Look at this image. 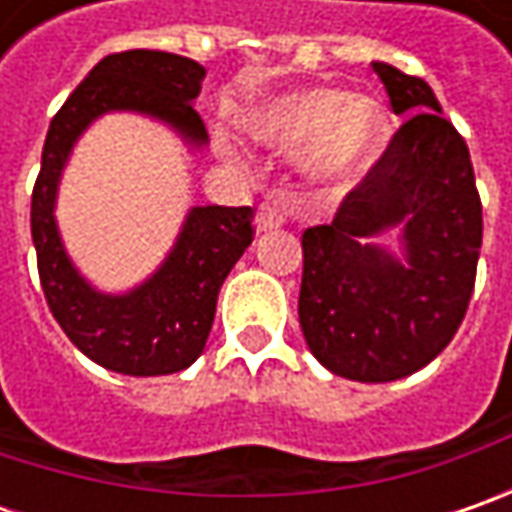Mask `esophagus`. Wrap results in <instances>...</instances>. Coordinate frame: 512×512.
I'll use <instances>...</instances> for the list:
<instances>
[{
  "label": "esophagus",
  "instance_id": "34e87169",
  "mask_svg": "<svg viewBox=\"0 0 512 512\" xmlns=\"http://www.w3.org/2000/svg\"><path fill=\"white\" fill-rule=\"evenodd\" d=\"M287 219L285 202H276V199H265L259 210H256V227L259 230H273Z\"/></svg>",
  "mask_w": 512,
  "mask_h": 512
}]
</instances>
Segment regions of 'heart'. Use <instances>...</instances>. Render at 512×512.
<instances>
[{"instance_id":"1","label":"heart","mask_w":512,"mask_h":512,"mask_svg":"<svg viewBox=\"0 0 512 512\" xmlns=\"http://www.w3.org/2000/svg\"><path fill=\"white\" fill-rule=\"evenodd\" d=\"M384 113L373 102H347L339 90H305L250 116V133L273 148H316L330 168H356L384 139Z\"/></svg>"}]
</instances>
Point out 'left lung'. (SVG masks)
<instances>
[{"label": "left lung", "instance_id": "obj_1", "mask_svg": "<svg viewBox=\"0 0 512 512\" xmlns=\"http://www.w3.org/2000/svg\"><path fill=\"white\" fill-rule=\"evenodd\" d=\"M373 70L407 119L333 222L302 233L305 342L353 382H393L442 353L467 313L482 247V199L462 133L424 79L384 62ZM399 221L407 266L361 245Z\"/></svg>", "mask_w": 512, "mask_h": 512}]
</instances>
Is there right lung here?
Masks as SVG:
<instances>
[{
    "label": "right lung",
    "instance_id": "1",
    "mask_svg": "<svg viewBox=\"0 0 512 512\" xmlns=\"http://www.w3.org/2000/svg\"><path fill=\"white\" fill-rule=\"evenodd\" d=\"M205 68L165 50L105 56L76 85L50 122L42 168L30 196V233L50 313L96 364L128 376L179 373L202 356L216 296L230 267L253 242V207H196L162 270L128 296H105L73 270L53 222L62 165L76 136L105 110H142L205 142L193 110Z\"/></svg>",
    "mask_w": 512,
    "mask_h": 512
}]
</instances>
